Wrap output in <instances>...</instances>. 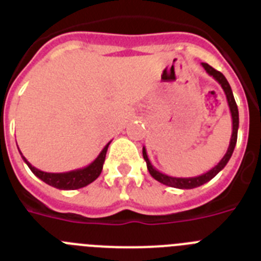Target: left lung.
<instances>
[{
	"label": "left lung",
	"mask_w": 261,
	"mask_h": 261,
	"mask_svg": "<svg viewBox=\"0 0 261 261\" xmlns=\"http://www.w3.org/2000/svg\"><path fill=\"white\" fill-rule=\"evenodd\" d=\"M202 67L205 70V72L208 73L210 76H212V77H214L215 80L221 85V88H223L224 93H225L226 95V101H228V106H229V110H230V115H231V124H233L230 142H229V147L228 150H226L225 155L223 156V159L220 160L219 163H217L214 168L210 169L208 172L199 174V176H195V177H173V176H168V174L166 173H162V172H159L154 166H152L149 156H147L146 149H145V146H143L142 155L145 162H146V166H147V169H149L150 174H151L152 177H154L156 181L162 182L163 185L171 186V188L194 189V188H198V186L203 185V184L208 182V181L212 180V178H214L220 171H223L224 167L228 164L229 159H230L231 154H233L234 151V147H236L237 136H238V126H240V115H238V107H237L236 99H234V95H233V92H231L230 85H229L225 76L220 72V71H216L215 68H212L208 63H202Z\"/></svg>",
	"instance_id": "obj_1"
}]
</instances>
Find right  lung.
I'll list each match as a JSON object with an SVG mask.
<instances>
[{
	"label": "right lung",
	"mask_w": 261,
	"mask_h": 261,
	"mask_svg": "<svg viewBox=\"0 0 261 261\" xmlns=\"http://www.w3.org/2000/svg\"><path fill=\"white\" fill-rule=\"evenodd\" d=\"M110 143H111V141L102 149L99 155L93 160L89 166L84 167V168L73 169V171L70 172H62V173H50V172L40 171V169H37L36 167H33L32 164L23 156L21 152L20 155L21 158H23V160H24V163L27 164V166L30 167L31 171L33 172V174L37 176L40 180L44 181L45 184L53 186V188L61 189V190H75V189L84 188V186L92 184L93 181L101 174Z\"/></svg>",
	"instance_id": "1"
}]
</instances>
